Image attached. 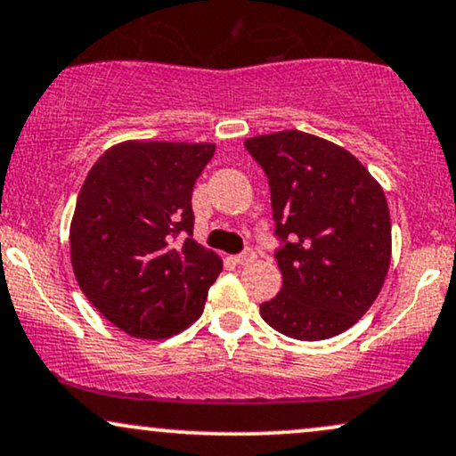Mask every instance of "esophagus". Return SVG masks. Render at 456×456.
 <instances>
[{
  "instance_id": "obj_1",
  "label": "esophagus",
  "mask_w": 456,
  "mask_h": 456,
  "mask_svg": "<svg viewBox=\"0 0 456 456\" xmlns=\"http://www.w3.org/2000/svg\"><path fill=\"white\" fill-rule=\"evenodd\" d=\"M255 250H252V248H246L244 252H242V255H238V256H235V263H238V265H246V263H252V261H255Z\"/></svg>"
}]
</instances>
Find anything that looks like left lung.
<instances>
[{"label": "left lung", "mask_w": 456, "mask_h": 456, "mask_svg": "<svg viewBox=\"0 0 456 456\" xmlns=\"http://www.w3.org/2000/svg\"><path fill=\"white\" fill-rule=\"evenodd\" d=\"M270 180L282 289L267 325L316 342L371 308L391 265V216L378 180L346 148L297 129L244 142Z\"/></svg>", "instance_id": "left-lung-1"}]
</instances>
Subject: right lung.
<instances>
[{"label":"right lung","instance_id":"add662e5","mask_svg":"<svg viewBox=\"0 0 456 456\" xmlns=\"http://www.w3.org/2000/svg\"><path fill=\"white\" fill-rule=\"evenodd\" d=\"M214 148L127 140L86 174L69 224L71 267L86 299L129 336H175L204 312L223 261L193 240L191 195Z\"/></svg>","mask_w":456,"mask_h":456}]
</instances>
